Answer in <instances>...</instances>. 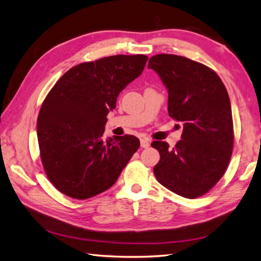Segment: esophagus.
Instances as JSON below:
<instances>
[{
  "label": "esophagus",
  "instance_id": "esophagus-1",
  "mask_svg": "<svg viewBox=\"0 0 261 261\" xmlns=\"http://www.w3.org/2000/svg\"><path fill=\"white\" fill-rule=\"evenodd\" d=\"M149 144H150V142H149V140H148L147 137L141 138V146H142L143 148H147V147L149 146Z\"/></svg>",
  "mask_w": 261,
  "mask_h": 261
}]
</instances>
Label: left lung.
Returning a JSON list of instances; mask_svg holds the SVG:
<instances>
[{
    "label": "left lung",
    "mask_w": 261,
    "mask_h": 261,
    "mask_svg": "<svg viewBox=\"0 0 261 261\" xmlns=\"http://www.w3.org/2000/svg\"><path fill=\"white\" fill-rule=\"evenodd\" d=\"M148 68L169 90V115L183 123L182 140L171 148L163 141L154 166L158 181L172 192L195 199L216 185L229 165L233 121L228 91L218 74L203 63L176 55H156Z\"/></svg>",
    "instance_id": "obj_1"
}]
</instances>
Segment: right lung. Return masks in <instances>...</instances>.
Here are the masks:
<instances>
[{"label": "right lung", "mask_w": 261, "mask_h": 261, "mask_svg": "<svg viewBox=\"0 0 261 261\" xmlns=\"http://www.w3.org/2000/svg\"><path fill=\"white\" fill-rule=\"evenodd\" d=\"M148 57L117 55L72 67L52 87L38 116L43 170L54 187L86 200L113 187L136 150L133 135L105 140L107 114L141 76Z\"/></svg>", "instance_id": "obj_1"}]
</instances>
